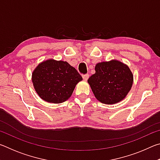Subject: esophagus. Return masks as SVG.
Segmentation results:
<instances>
[{
  "mask_svg": "<svg viewBox=\"0 0 160 160\" xmlns=\"http://www.w3.org/2000/svg\"><path fill=\"white\" fill-rule=\"evenodd\" d=\"M82 78L84 80H88V79L89 78V75L88 74H85V75H82Z\"/></svg>",
  "mask_w": 160,
  "mask_h": 160,
  "instance_id": "34e87169",
  "label": "esophagus"
}]
</instances>
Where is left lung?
Listing matches in <instances>:
<instances>
[{
	"label": "left lung",
	"mask_w": 160,
	"mask_h": 160,
	"mask_svg": "<svg viewBox=\"0 0 160 160\" xmlns=\"http://www.w3.org/2000/svg\"><path fill=\"white\" fill-rule=\"evenodd\" d=\"M88 82L97 100L113 104L123 100L131 90L133 75L128 66L112 60L97 63L95 73Z\"/></svg>",
	"instance_id": "obj_1"
}]
</instances>
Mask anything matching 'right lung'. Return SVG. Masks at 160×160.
Returning a JSON list of instances; mask_svg holds the SVG:
<instances>
[{
    "label": "right lung",
    "mask_w": 160,
    "mask_h": 160,
    "mask_svg": "<svg viewBox=\"0 0 160 160\" xmlns=\"http://www.w3.org/2000/svg\"><path fill=\"white\" fill-rule=\"evenodd\" d=\"M32 80L43 100L59 104L69 99L82 78L66 61L49 59L38 65L32 72Z\"/></svg>",
    "instance_id": "add662e5"
}]
</instances>
